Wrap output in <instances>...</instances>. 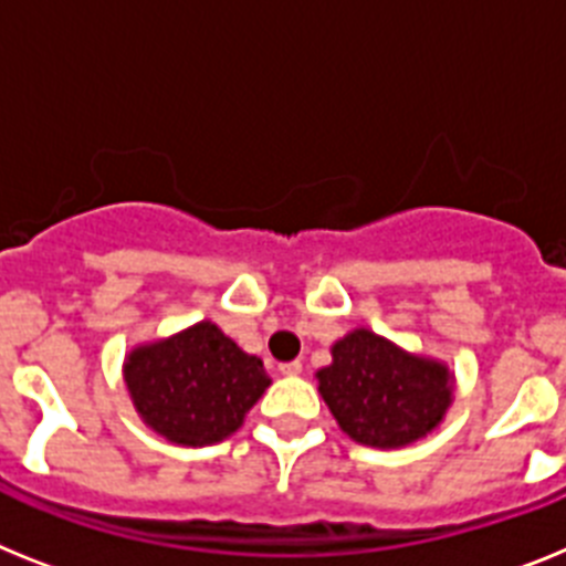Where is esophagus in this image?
I'll list each match as a JSON object with an SVG mask.
<instances>
[{
	"mask_svg": "<svg viewBox=\"0 0 566 566\" xmlns=\"http://www.w3.org/2000/svg\"><path fill=\"white\" fill-rule=\"evenodd\" d=\"M279 371H282L284 377H298V374H302V363H298V359H293V363H282L279 365Z\"/></svg>",
	"mask_w": 566,
	"mask_h": 566,
	"instance_id": "1",
	"label": "esophagus"
}]
</instances>
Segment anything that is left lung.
<instances>
[{"label":"left lung","mask_w":566,"mask_h":566,"mask_svg":"<svg viewBox=\"0 0 566 566\" xmlns=\"http://www.w3.org/2000/svg\"><path fill=\"white\" fill-rule=\"evenodd\" d=\"M331 365L316 371L322 400L354 443L371 449L411 446L446 420L454 374L434 356L354 327L331 345Z\"/></svg>","instance_id":"left-lung-1"}]
</instances>
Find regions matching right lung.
I'll use <instances>...</instances> for the list:
<instances>
[{
    "label": "right lung",
    "instance_id": "1",
    "mask_svg": "<svg viewBox=\"0 0 566 566\" xmlns=\"http://www.w3.org/2000/svg\"><path fill=\"white\" fill-rule=\"evenodd\" d=\"M123 382L146 429L175 446H212L244 426L268 391L259 356L203 319L178 334L140 342L123 359Z\"/></svg>",
    "mask_w": 566,
    "mask_h": 566
}]
</instances>
